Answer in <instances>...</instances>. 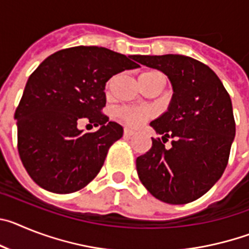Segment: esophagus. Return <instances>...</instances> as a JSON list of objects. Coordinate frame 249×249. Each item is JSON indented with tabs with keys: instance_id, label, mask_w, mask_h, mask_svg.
<instances>
[{
	"instance_id": "34e87169",
	"label": "esophagus",
	"mask_w": 249,
	"mask_h": 249,
	"mask_svg": "<svg viewBox=\"0 0 249 249\" xmlns=\"http://www.w3.org/2000/svg\"><path fill=\"white\" fill-rule=\"evenodd\" d=\"M123 133H124V136H126V137H131V136L136 135V131H133V129H129V128H124V132H123Z\"/></svg>"
}]
</instances>
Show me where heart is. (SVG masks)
<instances>
[{"mask_svg": "<svg viewBox=\"0 0 249 249\" xmlns=\"http://www.w3.org/2000/svg\"><path fill=\"white\" fill-rule=\"evenodd\" d=\"M151 73H158V72H144L141 76ZM149 116H151V112L147 111V109L132 108V107H123L118 111V117L129 126H140L141 123L143 122L146 118H148Z\"/></svg>", "mask_w": 249, "mask_h": 249, "instance_id": "b5f03b06", "label": "heart"}]
</instances>
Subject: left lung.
<instances>
[{
	"mask_svg": "<svg viewBox=\"0 0 249 249\" xmlns=\"http://www.w3.org/2000/svg\"><path fill=\"white\" fill-rule=\"evenodd\" d=\"M138 62L168 77V108L149 126L173 138L171 149L152 138L136 160L140 181L157 199L171 204L196 201L214 186L227 167L236 136L232 101L208 66L182 54L138 56Z\"/></svg>",
	"mask_w": 249,
	"mask_h": 249,
	"instance_id": "left-lung-1",
	"label": "left lung"
}]
</instances>
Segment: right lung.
<instances>
[{
  "mask_svg": "<svg viewBox=\"0 0 249 249\" xmlns=\"http://www.w3.org/2000/svg\"><path fill=\"white\" fill-rule=\"evenodd\" d=\"M137 57L78 46L51 54L31 74L15 120L19 157L39 187L72 193L98 175L109 147L123 136L122 126L101 113L106 82L140 67ZM83 118L100 125L99 131L78 130Z\"/></svg>",
  "mask_w": 249,
  "mask_h": 249,
  "instance_id": "1",
  "label": "right lung"
}]
</instances>
